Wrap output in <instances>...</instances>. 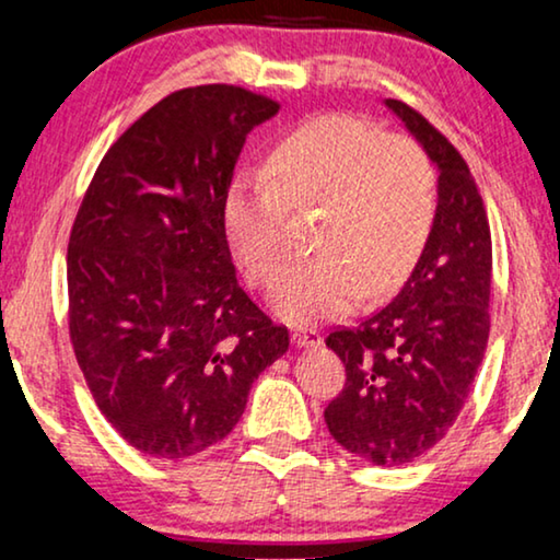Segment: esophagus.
Segmentation results:
<instances>
[{"mask_svg":"<svg viewBox=\"0 0 560 560\" xmlns=\"http://www.w3.org/2000/svg\"><path fill=\"white\" fill-rule=\"evenodd\" d=\"M291 342H294V348H319L322 335L312 327H299L291 332Z\"/></svg>","mask_w":560,"mask_h":560,"instance_id":"esophagus-1","label":"esophagus"}]
</instances>
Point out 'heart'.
Returning <instances> with one entry per match:
<instances>
[{
	"label": "heart",
	"mask_w": 560,
	"mask_h": 560,
	"mask_svg": "<svg viewBox=\"0 0 560 560\" xmlns=\"http://www.w3.org/2000/svg\"><path fill=\"white\" fill-rule=\"evenodd\" d=\"M319 208L314 254L279 273L271 306L314 322L381 296L408 277L436 218V172L427 149L355 116L327 114L277 141L264 172H238L223 195V231L254 283L283 258L287 210Z\"/></svg>",
	"instance_id": "obj_1"
}]
</instances>
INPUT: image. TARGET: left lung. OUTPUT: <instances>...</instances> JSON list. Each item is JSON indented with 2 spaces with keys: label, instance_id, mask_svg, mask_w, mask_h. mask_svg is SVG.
<instances>
[{
  "label": "left lung",
  "instance_id": "1",
  "mask_svg": "<svg viewBox=\"0 0 560 560\" xmlns=\"http://www.w3.org/2000/svg\"><path fill=\"white\" fill-rule=\"evenodd\" d=\"M385 106L427 149L436 218L411 277L390 304L327 348L345 362V388L325 408L337 444L375 467H400L436 446L459 416L490 337L492 238L471 172L421 114Z\"/></svg>",
  "mask_w": 560,
  "mask_h": 560
}]
</instances>
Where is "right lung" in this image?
<instances>
[{"label":"right lung","instance_id":"obj_1","mask_svg":"<svg viewBox=\"0 0 560 560\" xmlns=\"http://www.w3.org/2000/svg\"><path fill=\"white\" fill-rule=\"evenodd\" d=\"M277 114L238 85L170 93L114 141L75 215L70 342L98 411L141 454L218 444L289 350L238 287L223 231L246 137Z\"/></svg>","mask_w":560,"mask_h":560}]
</instances>
